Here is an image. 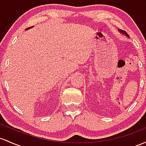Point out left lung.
I'll return each instance as SVG.
<instances>
[{
	"mask_svg": "<svg viewBox=\"0 0 146 146\" xmlns=\"http://www.w3.org/2000/svg\"><path fill=\"white\" fill-rule=\"evenodd\" d=\"M118 31H119L120 33H123V34L124 35H125V36H127V37H128V36H128V35L127 34V33H126L125 31H123V30H119V29H118Z\"/></svg>",
	"mask_w": 146,
	"mask_h": 146,
	"instance_id": "8db88e82",
	"label": "left lung"
}]
</instances>
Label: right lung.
Returning a JSON list of instances; mask_svg holds the SVG:
<instances>
[{
    "label": "right lung",
    "instance_id": "right-lung-1",
    "mask_svg": "<svg viewBox=\"0 0 146 146\" xmlns=\"http://www.w3.org/2000/svg\"><path fill=\"white\" fill-rule=\"evenodd\" d=\"M33 27H34V26H32V27H30V28H27V29H26V30H28V29H30V28H33Z\"/></svg>",
    "mask_w": 146,
    "mask_h": 146
}]
</instances>
